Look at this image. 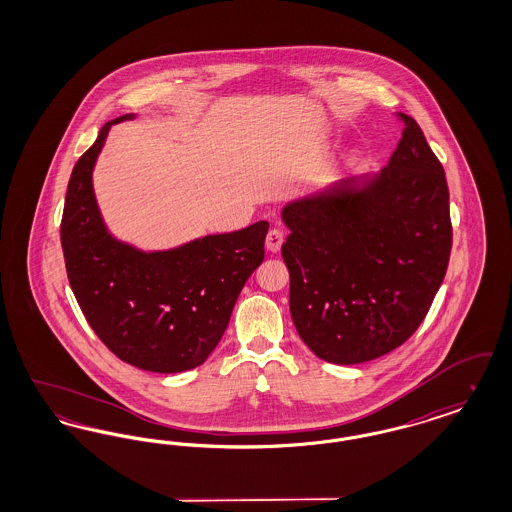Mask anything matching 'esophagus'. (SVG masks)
I'll use <instances>...</instances> for the list:
<instances>
[{"mask_svg":"<svg viewBox=\"0 0 512 512\" xmlns=\"http://www.w3.org/2000/svg\"><path fill=\"white\" fill-rule=\"evenodd\" d=\"M282 244H284V232H282L280 228H272V230H268L267 240H265V245H267L268 251L276 253V251H280Z\"/></svg>","mask_w":512,"mask_h":512,"instance_id":"esophagus-1","label":"esophagus"}]
</instances>
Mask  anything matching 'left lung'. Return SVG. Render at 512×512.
<instances>
[{"instance_id":"8db88e82","label":"left lung","mask_w":512,"mask_h":512,"mask_svg":"<svg viewBox=\"0 0 512 512\" xmlns=\"http://www.w3.org/2000/svg\"><path fill=\"white\" fill-rule=\"evenodd\" d=\"M378 174L284 207L290 311L318 359L359 365L403 345L445 278L453 226L438 157L413 117Z\"/></svg>"}]
</instances>
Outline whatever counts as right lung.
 I'll return each instance as SVG.
<instances>
[{
	"label": "right lung",
	"instance_id": "add662e5",
	"mask_svg": "<svg viewBox=\"0 0 512 512\" xmlns=\"http://www.w3.org/2000/svg\"><path fill=\"white\" fill-rule=\"evenodd\" d=\"M74 165L61 219V245L74 297L109 351L149 372L203 365L236 299L265 259L268 222L215 234L171 251L144 253L115 240L99 215L92 171L107 132Z\"/></svg>",
	"mask_w": 512,
	"mask_h": 512
}]
</instances>
